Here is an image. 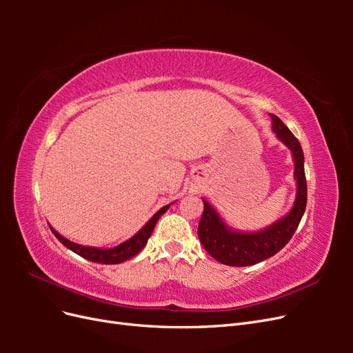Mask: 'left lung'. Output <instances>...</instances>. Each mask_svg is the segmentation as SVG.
Wrapping results in <instances>:
<instances>
[{
    "mask_svg": "<svg viewBox=\"0 0 353 353\" xmlns=\"http://www.w3.org/2000/svg\"><path fill=\"white\" fill-rule=\"evenodd\" d=\"M272 130L276 137L290 148L294 159V178L297 181V196L290 213L274 225L254 234H244L230 230L209 203L203 199L205 210L199 222V239L206 252L218 262L230 266H249L259 263L279 253L290 241L299 227L307 199L306 176L303 166V150L297 138L284 122L271 114Z\"/></svg>",
    "mask_w": 353,
    "mask_h": 353,
    "instance_id": "1",
    "label": "left lung"
}]
</instances>
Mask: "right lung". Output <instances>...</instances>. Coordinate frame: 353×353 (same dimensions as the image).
I'll list each match as a JSON object with an SVG mask.
<instances>
[{"mask_svg":"<svg viewBox=\"0 0 353 353\" xmlns=\"http://www.w3.org/2000/svg\"><path fill=\"white\" fill-rule=\"evenodd\" d=\"M169 209V206H165L160 209L156 215L148 221L145 225L138 231L135 236L130 240H126L125 243L116 245V248L113 249H97V248H87V245H81V244H77V243H72L69 240H66L65 237H61L60 234L57 231L52 230L51 227V231L54 236L59 239L60 243H63L66 245L68 249H70L72 252H74L77 254L82 256L83 259H88L91 262H97V263H108V265H113V263H121V262H125L128 259L134 258V256L137 253H140L144 245L147 244V240L150 239L152 232L156 227V223L159 221V218L163 215V213Z\"/></svg>","mask_w":353,"mask_h":353,"instance_id":"obj_1","label":"right lung"}]
</instances>
